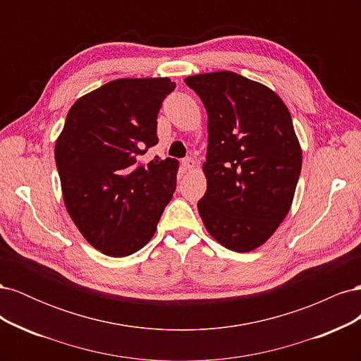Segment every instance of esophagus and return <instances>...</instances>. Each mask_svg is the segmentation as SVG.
<instances>
[{
    "label": "esophagus",
    "instance_id": "obj_1",
    "mask_svg": "<svg viewBox=\"0 0 361 361\" xmlns=\"http://www.w3.org/2000/svg\"><path fill=\"white\" fill-rule=\"evenodd\" d=\"M182 166L187 170H194L195 169V161L192 158H185L182 161Z\"/></svg>",
    "mask_w": 361,
    "mask_h": 361
}]
</instances>
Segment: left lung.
<instances>
[{
	"label": "left lung",
	"mask_w": 361,
	"mask_h": 361,
	"mask_svg": "<svg viewBox=\"0 0 361 361\" xmlns=\"http://www.w3.org/2000/svg\"><path fill=\"white\" fill-rule=\"evenodd\" d=\"M185 84L207 113L199 214L216 243L247 253L265 244L290 209L302 162L290 113L269 87L235 72L192 75Z\"/></svg>",
	"instance_id": "obj_1"
}]
</instances>
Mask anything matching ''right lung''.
<instances>
[{
  "label": "right lung",
  "mask_w": 361,
  "mask_h": 361,
  "mask_svg": "<svg viewBox=\"0 0 361 361\" xmlns=\"http://www.w3.org/2000/svg\"><path fill=\"white\" fill-rule=\"evenodd\" d=\"M170 78H120L81 96L56 141L64 206L87 243L111 257L143 248L176 190L179 162L157 146Z\"/></svg>",
  "instance_id": "add662e5"
}]
</instances>
